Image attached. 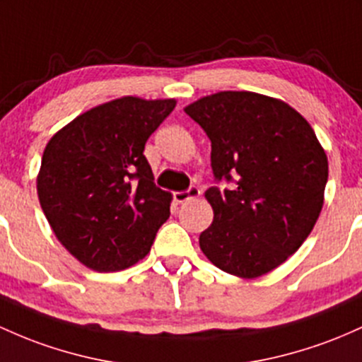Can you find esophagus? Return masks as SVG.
Here are the masks:
<instances>
[{
	"label": "esophagus",
	"mask_w": 362,
	"mask_h": 362,
	"mask_svg": "<svg viewBox=\"0 0 362 362\" xmlns=\"http://www.w3.org/2000/svg\"><path fill=\"white\" fill-rule=\"evenodd\" d=\"M201 194V190L197 187H190L187 190H182V192H175L173 194V199L178 202V204H182V202H187L189 199H194V197H197Z\"/></svg>",
	"instance_id": "esophagus-1"
}]
</instances>
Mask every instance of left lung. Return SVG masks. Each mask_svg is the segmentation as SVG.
<instances>
[{
	"instance_id": "1",
	"label": "left lung",
	"mask_w": 362,
	"mask_h": 362,
	"mask_svg": "<svg viewBox=\"0 0 362 362\" xmlns=\"http://www.w3.org/2000/svg\"><path fill=\"white\" fill-rule=\"evenodd\" d=\"M185 113L211 141L214 180L206 199L214 218L199 235L204 256L223 272L256 278L303 245L323 208L328 160L305 118L280 99L223 90Z\"/></svg>"
}]
</instances>
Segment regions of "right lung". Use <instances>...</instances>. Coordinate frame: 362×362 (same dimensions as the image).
<instances>
[{
    "mask_svg": "<svg viewBox=\"0 0 362 362\" xmlns=\"http://www.w3.org/2000/svg\"><path fill=\"white\" fill-rule=\"evenodd\" d=\"M175 99L125 96L78 115L47 142L37 196L57 239L94 272H118L151 251L172 194L156 187L144 146Z\"/></svg>",
    "mask_w": 362,
    "mask_h": 362,
    "instance_id": "add662e5",
    "label": "right lung"
}]
</instances>
